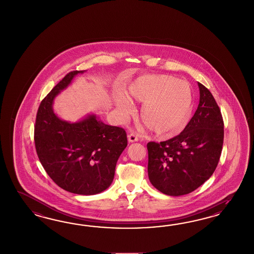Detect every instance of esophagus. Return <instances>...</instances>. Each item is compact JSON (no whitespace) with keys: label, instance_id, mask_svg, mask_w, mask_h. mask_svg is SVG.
Here are the masks:
<instances>
[{"label":"esophagus","instance_id":"34e87169","mask_svg":"<svg viewBox=\"0 0 254 254\" xmlns=\"http://www.w3.org/2000/svg\"><path fill=\"white\" fill-rule=\"evenodd\" d=\"M127 138H128V141L129 142H135V141H138V135L137 133H130V134H128V136H127Z\"/></svg>","mask_w":254,"mask_h":254}]
</instances>
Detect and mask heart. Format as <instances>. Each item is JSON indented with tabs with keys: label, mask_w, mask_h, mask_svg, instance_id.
Returning <instances> with one entry per match:
<instances>
[{
	"label": "heart",
	"mask_w": 254,
	"mask_h": 254,
	"mask_svg": "<svg viewBox=\"0 0 254 254\" xmlns=\"http://www.w3.org/2000/svg\"><path fill=\"white\" fill-rule=\"evenodd\" d=\"M127 96L131 100L143 103L140 118L157 135L178 134L190 121L192 89L185 80L168 74L142 75L129 85ZM129 99L125 96L116 99V107L124 116H129L133 111Z\"/></svg>",
	"instance_id": "b5f03b06"
}]
</instances>
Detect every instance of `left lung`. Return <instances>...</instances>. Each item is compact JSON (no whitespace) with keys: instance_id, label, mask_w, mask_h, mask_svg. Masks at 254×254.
Masks as SVG:
<instances>
[{"instance_id":"8db88e82","label":"left lung","mask_w":254,"mask_h":254,"mask_svg":"<svg viewBox=\"0 0 254 254\" xmlns=\"http://www.w3.org/2000/svg\"><path fill=\"white\" fill-rule=\"evenodd\" d=\"M198 107L185 129L161 142L150 141L148 176L168 195H183L197 189L213 174L222 154L223 120L212 94L198 83Z\"/></svg>"}]
</instances>
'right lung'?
<instances>
[{"label": "right lung", "mask_w": 254, "mask_h": 254, "mask_svg": "<svg viewBox=\"0 0 254 254\" xmlns=\"http://www.w3.org/2000/svg\"><path fill=\"white\" fill-rule=\"evenodd\" d=\"M84 71H69L41 101L34 143L39 160L56 185L69 192L90 195L112 184L127 138L124 128L105 125L94 115L72 124L55 115V97Z\"/></svg>", "instance_id": "1"}]
</instances>
